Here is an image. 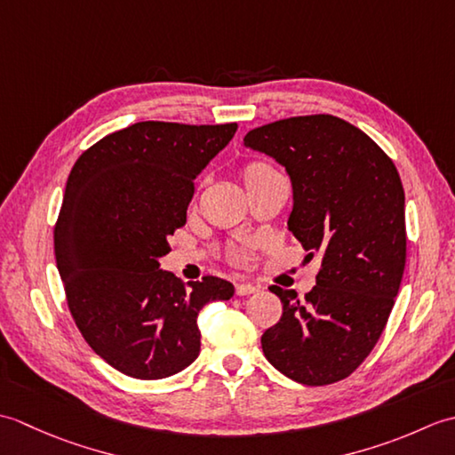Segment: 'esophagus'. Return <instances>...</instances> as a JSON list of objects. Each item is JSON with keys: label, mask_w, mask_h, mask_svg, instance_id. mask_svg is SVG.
Segmentation results:
<instances>
[{"label": "esophagus", "mask_w": 455, "mask_h": 455, "mask_svg": "<svg viewBox=\"0 0 455 455\" xmlns=\"http://www.w3.org/2000/svg\"><path fill=\"white\" fill-rule=\"evenodd\" d=\"M235 291H236V295L244 297V295H252L256 291V287L252 283H236Z\"/></svg>", "instance_id": "obj_1"}]
</instances>
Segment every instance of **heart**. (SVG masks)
Masks as SVG:
<instances>
[{
  "mask_svg": "<svg viewBox=\"0 0 455 455\" xmlns=\"http://www.w3.org/2000/svg\"><path fill=\"white\" fill-rule=\"evenodd\" d=\"M272 172H275V170H274L272 166H267V164H264V162H252V164H248V166H246L244 172H243L244 186H250V183H252L254 180L262 178V176H266V173H272Z\"/></svg>",
  "mask_w": 455,
  "mask_h": 455,
  "instance_id": "heart-1",
  "label": "heart"
}]
</instances>
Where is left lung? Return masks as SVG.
<instances>
[{"label": "left lung", "instance_id": "1", "mask_svg": "<svg viewBox=\"0 0 455 455\" xmlns=\"http://www.w3.org/2000/svg\"><path fill=\"white\" fill-rule=\"evenodd\" d=\"M244 147L291 178L287 227L321 259L305 299L277 285L279 323L262 336L277 371L303 385L344 379L379 340L407 262L404 191L393 160L354 124L305 115L250 131Z\"/></svg>", "mask_w": 455, "mask_h": 455}]
</instances>
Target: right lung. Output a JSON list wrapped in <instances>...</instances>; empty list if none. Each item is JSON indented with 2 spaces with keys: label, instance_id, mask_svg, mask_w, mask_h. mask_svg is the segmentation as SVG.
<instances>
[{
  "label": "right lung",
  "instance_id": "add662e5",
  "mask_svg": "<svg viewBox=\"0 0 455 455\" xmlns=\"http://www.w3.org/2000/svg\"><path fill=\"white\" fill-rule=\"evenodd\" d=\"M238 129L142 121L111 132L76 160L54 227L68 308L92 350L134 379H164L196 362L197 315L233 283L160 269L168 238L186 225L193 181Z\"/></svg>",
  "mask_w": 455,
  "mask_h": 455
}]
</instances>
